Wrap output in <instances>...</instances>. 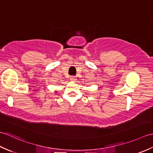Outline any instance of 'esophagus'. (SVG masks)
<instances>
[{"mask_svg":"<svg viewBox=\"0 0 153 153\" xmlns=\"http://www.w3.org/2000/svg\"><path fill=\"white\" fill-rule=\"evenodd\" d=\"M70 80L72 81V82H75V81L76 80V77H75L74 76H71L70 77Z\"/></svg>","mask_w":153,"mask_h":153,"instance_id":"1","label":"esophagus"}]
</instances>
